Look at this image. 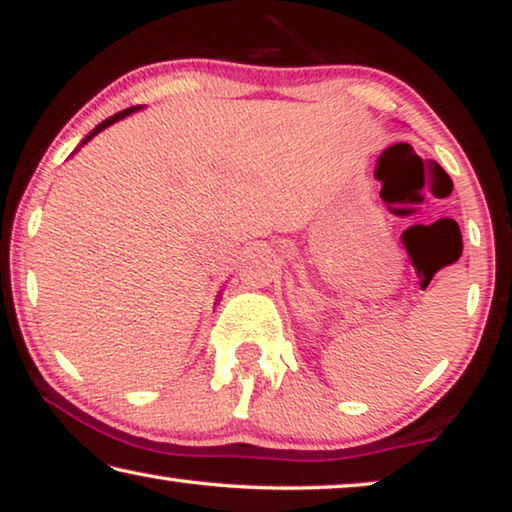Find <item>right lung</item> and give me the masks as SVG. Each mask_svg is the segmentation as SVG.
Segmentation results:
<instances>
[{
  "mask_svg": "<svg viewBox=\"0 0 512 512\" xmlns=\"http://www.w3.org/2000/svg\"><path fill=\"white\" fill-rule=\"evenodd\" d=\"M135 110H140V106H133V108H126V110H121V112H117V115H112V117H108L106 121H101V124L97 126V128H94V131L88 135V137H85V140L81 142V144H85V142H90L92 140V137L94 135H97V133H101L103 131V128H108L110 124H115V121H119L121 117H126V115H131V112H135Z\"/></svg>",
  "mask_w": 512,
  "mask_h": 512,
  "instance_id": "1",
  "label": "right lung"
}]
</instances>
